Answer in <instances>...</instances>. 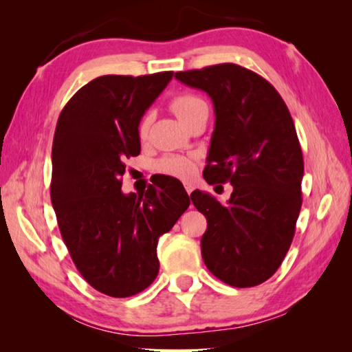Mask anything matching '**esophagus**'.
I'll return each mask as SVG.
<instances>
[{
  "instance_id": "34e87169",
  "label": "esophagus",
  "mask_w": 352,
  "mask_h": 352,
  "mask_svg": "<svg viewBox=\"0 0 352 352\" xmlns=\"http://www.w3.org/2000/svg\"><path fill=\"white\" fill-rule=\"evenodd\" d=\"M184 189H186V192H188V194H190V192H192V190L195 189L194 183H190V182H184Z\"/></svg>"
}]
</instances>
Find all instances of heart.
I'll return each mask as SVG.
<instances>
[{"mask_svg": "<svg viewBox=\"0 0 352 352\" xmlns=\"http://www.w3.org/2000/svg\"><path fill=\"white\" fill-rule=\"evenodd\" d=\"M205 104L204 99H200L195 94H180L170 100V110L174 115L183 122L184 119L194 109L199 105ZM148 132V118H142L138 126V135L141 140H144ZM157 169L162 174L178 177V178H189L197 170V163L192 157H183V155H166L157 163Z\"/></svg>", "mask_w": 352, "mask_h": 352, "instance_id": "b5f03b06", "label": "heart"}]
</instances>
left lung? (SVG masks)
Instances as JSON below:
<instances>
[{"label":"left lung","instance_id":"obj_1","mask_svg":"<svg viewBox=\"0 0 352 352\" xmlns=\"http://www.w3.org/2000/svg\"><path fill=\"white\" fill-rule=\"evenodd\" d=\"M175 79L214 104L204 178L233 184L226 204L199 189L190 194L208 222L205 265L225 284L253 287L279 269L300 216L305 162L294 119L275 87L239 65L180 71Z\"/></svg>","mask_w":352,"mask_h":352}]
</instances>
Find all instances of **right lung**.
Listing matches in <instances>:
<instances>
[{"label":"right lung","instance_id":"obj_1","mask_svg":"<svg viewBox=\"0 0 352 352\" xmlns=\"http://www.w3.org/2000/svg\"><path fill=\"white\" fill-rule=\"evenodd\" d=\"M172 76L163 71L96 77L58 116L51 201L77 270L109 296H132L153 283L158 237L190 204L183 184L168 175L138 195L121 190L124 162L141 152V118Z\"/></svg>","mask_w":352,"mask_h":352}]
</instances>
